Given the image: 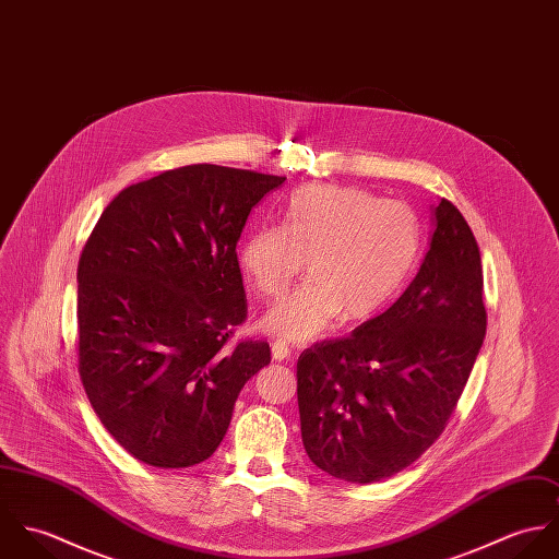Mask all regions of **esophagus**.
<instances>
[{"label": "esophagus", "mask_w": 559, "mask_h": 559, "mask_svg": "<svg viewBox=\"0 0 559 559\" xmlns=\"http://www.w3.org/2000/svg\"><path fill=\"white\" fill-rule=\"evenodd\" d=\"M271 353H273V359L275 361H288L290 359V346L288 344H284V342H280V340H275L273 344H271Z\"/></svg>", "instance_id": "esophagus-1"}]
</instances>
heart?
Instances as JSON below:
<instances>
[{"label":"heart","instance_id":"heart-1","mask_svg":"<svg viewBox=\"0 0 559 559\" xmlns=\"http://www.w3.org/2000/svg\"><path fill=\"white\" fill-rule=\"evenodd\" d=\"M419 253L415 213L357 187L310 185L293 193L282 226L242 240L249 286L277 299L308 260V282L277 301L264 329L282 342L324 335L340 314L348 322L381 312L406 282Z\"/></svg>","mask_w":559,"mask_h":559}]
</instances>
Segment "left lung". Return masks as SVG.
<instances>
[{"instance_id": "8db88e82", "label": "left lung", "mask_w": 559, "mask_h": 559, "mask_svg": "<svg viewBox=\"0 0 559 559\" xmlns=\"http://www.w3.org/2000/svg\"><path fill=\"white\" fill-rule=\"evenodd\" d=\"M481 293L476 237L443 198L430 249L399 301L297 361L304 448L319 469L381 481L441 437L484 342Z\"/></svg>"}]
</instances>
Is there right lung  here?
Masks as SVG:
<instances>
[{
	"label": "right lung",
	"mask_w": 559,
	"mask_h": 559,
	"mask_svg": "<svg viewBox=\"0 0 559 559\" xmlns=\"http://www.w3.org/2000/svg\"><path fill=\"white\" fill-rule=\"evenodd\" d=\"M286 178L211 163L122 189L78 266V359L87 400L138 461L180 469L222 443L242 385L271 361L247 319L237 242Z\"/></svg>",
	"instance_id": "obj_1"
}]
</instances>
